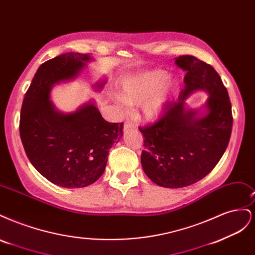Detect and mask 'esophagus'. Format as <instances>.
Wrapping results in <instances>:
<instances>
[{
    "label": "esophagus",
    "instance_id": "34e87169",
    "mask_svg": "<svg viewBox=\"0 0 255 255\" xmlns=\"http://www.w3.org/2000/svg\"><path fill=\"white\" fill-rule=\"evenodd\" d=\"M134 128V125H133L132 122L127 121V122L125 123V127H123V128H125V130H127V129H128V128Z\"/></svg>",
    "mask_w": 255,
    "mask_h": 255
}]
</instances>
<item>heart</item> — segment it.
Here are the masks:
<instances>
[{"instance_id":"heart-1","label":"heart","mask_w":255,"mask_h":255,"mask_svg":"<svg viewBox=\"0 0 255 255\" xmlns=\"http://www.w3.org/2000/svg\"><path fill=\"white\" fill-rule=\"evenodd\" d=\"M176 84V80H170L168 71L155 69L122 80L119 95L127 104H142V117L148 121H154L164 113Z\"/></svg>"}]
</instances>
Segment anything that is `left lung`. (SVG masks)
I'll return each instance as SVG.
<instances>
[{
	"label": "left lung",
	"instance_id": "left-lung-1",
	"mask_svg": "<svg viewBox=\"0 0 255 255\" xmlns=\"http://www.w3.org/2000/svg\"><path fill=\"white\" fill-rule=\"evenodd\" d=\"M175 64L186 71L177 101L169 104L155 123L139 128L144 137L143 171L167 188L189 186L210 173L227 150L233 126L228 90L215 69L190 55L176 57ZM197 90L209 94L204 113L186 105Z\"/></svg>",
	"mask_w": 255,
	"mask_h": 255
}]
</instances>
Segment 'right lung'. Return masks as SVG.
<instances>
[{"label":"right lung","instance_id":"right-lung-1","mask_svg":"<svg viewBox=\"0 0 255 255\" xmlns=\"http://www.w3.org/2000/svg\"><path fill=\"white\" fill-rule=\"evenodd\" d=\"M90 54L69 52L43 63L23 99L20 137L36 170L53 184L82 188L95 183L105 170L107 155L123 135V123L104 120L90 100L72 113L58 111L51 101L56 84L78 78ZM106 80L94 85L102 90Z\"/></svg>","mask_w":255,"mask_h":255}]
</instances>
